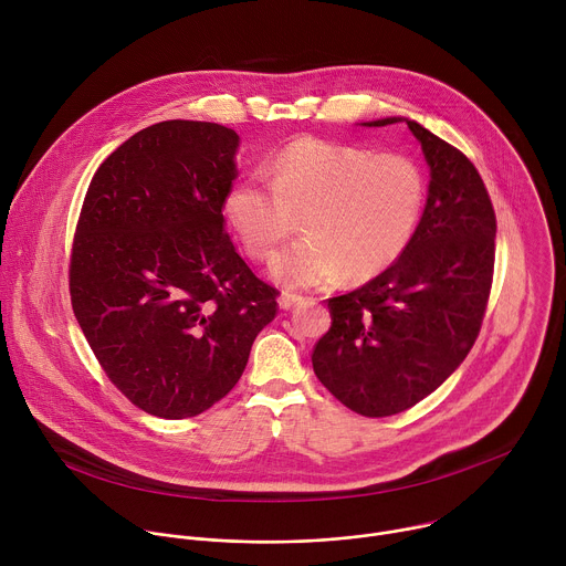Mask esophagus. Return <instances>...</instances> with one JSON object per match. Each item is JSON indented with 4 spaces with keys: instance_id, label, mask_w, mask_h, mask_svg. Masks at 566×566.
Masks as SVG:
<instances>
[{
    "instance_id": "34e87169",
    "label": "esophagus",
    "mask_w": 566,
    "mask_h": 566,
    "mask_svg": "<svg viewBox=\"0 0 566 566\" xmlns=\"http://www.w3.org/2000/svg\"><path fill=\"white\" fill-rule=\"evenodd\" d=\"M302 302V295H297V293H289V291H284L282 295H280V308H284V311H289V308H293L295 304H300Z\"/></svg>"
}]
</instances>
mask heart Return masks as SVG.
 Returning <instances> with one entry per match:
<instances>
[{
	"label": "heart",
	"instance_id": "heart-1",
	"mask_svg": "<svg viewBox=\"0 0 566 566\" xmlns=\"http://www.w3.org/2000/svg\"><path fill=\"white\" fill-rule=\"evenodd\" d=\"M269 181L247 177L223 197V217L258 262H269L304 221L306 237L282 251L271 273L289 289L367 280L389 269L419 228L428 181L415 158L297 138L266 164Z\"/></svg>",
	"mask_w": 566,
	"mask_h": 566
}]
</instances>
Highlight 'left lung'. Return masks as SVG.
Masks as SVG:
<instances>
[{
  "label": "left lung",
  "instance_id": "8db88e82",
  "mask_svg": "<svg viewBox=\"0 0 566 566\" xmlns=\"http://www.w3.org/2000/svg\"><path fill=\"white\" fill-rule=\"evenodd\" d=\"M406 123L430 166L419 228L387 271L327 300L332 329L311 356L319 382L369 419L410 410L463 363L479 336L495 269L497 219L476 168L443 138Z\"/></svg>",
  "mask_w": 566,
  "mask_h": 566
}]
</instances>
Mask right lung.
Segmentation results:
<instances>
[{
    "label": "right lung",
    "mask_w": 566,
    "mask_h": 566,
    "mask_svg": "<svg viewBox=\"0 0 566 566\" xmlns=\"http://www.w3.org/2000/svg\"><path fill=\"white\" fill-rule=\"evenodd\" d=\"M239 136L164 120L114 149L80 210L69 293L107 378L147 415L190 419L244 374L277 289L223 228Z\"/></svg>",
    "instance_id": "1"
}]
</instances>
